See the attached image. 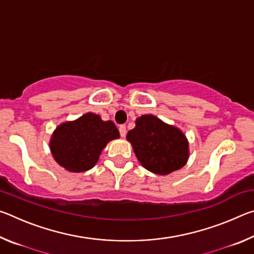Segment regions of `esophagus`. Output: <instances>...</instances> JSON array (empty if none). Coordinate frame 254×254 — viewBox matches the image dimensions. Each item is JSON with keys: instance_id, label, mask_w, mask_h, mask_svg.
<instances>
[{"instance_id": "obj_1", "label": "esophagus", "mask_w": 254, "mask_h": 254, "mask_svg": "<svg viewBox=\"0 0 254 254\" xmlns=\"http://www.w3.org/2000/svg\"><path fill=\"white\" fill-rule=\"evenodd\" d=\"M119 131H120V134H121L122 137H124V136L127 135V127H126V126H120Z\"/></svg>"}]
</instances>
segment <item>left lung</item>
Segmentation results:
<instances>
[{"instance_id":"1","label":"left lung","mask_w":254,"mask_h":254,"mask_svg":"<svg viewBox=\"0 0 254 254\" xmlns=\"http://www.w3.org/2000/svg\"><path fill=\"white\" fill-rule=\"evenodd\" d=\"M127 140L139 162L153 174L169 175L188 161L189 142L185 133L152 114L137 118Z\"/></svg>"}]
</instances>
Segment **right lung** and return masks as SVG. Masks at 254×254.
Returning <instances> with one entry per match:
<instances>
[{"label":"right lung","mask_w":254,"mask_h":254,"mask_svg":"<svg viewBox=\"0 0 254 254\" xmlns=\"http://www.w3.org/2000/svg\"><path fill=\"white\" fill-rule=\"evenodd\" d=\"M120 132L112 121L98 114L85 113L74 121L60 123L49 141L51 154L69 173H83L96 165L103 150Z\"/></svg>","instance_id":"right-lung-1"}]
</instances>
